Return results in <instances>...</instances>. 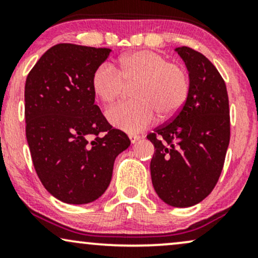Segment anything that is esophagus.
<instances>
[{"instance_id":"esophagus-1","label":"esophagus","mask_w":258,"mask_h":258,"mask_svg":"<svg viewBox=\"0 0 258 258\" xmlns=\"http://www.w3.org/2000/svg\"><path fill=\"white\" fill-rule=\"evenodd\" d=\"M128 137H130V139H131V143H136V142H137L138 139L141 138V137H139V136H137V135H130Z\"/></svg>"}]
</instances>
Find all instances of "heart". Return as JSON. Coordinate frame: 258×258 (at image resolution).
Instances as JSON below:
<instances>
[{
  "label": "heart",
  "instance_id": "b5f03b06",
  "mask_svg": "<svg viewBox=\"0 0 258 258\" xmlns=\"http://www.w3.org/2000/svg\"><path fill=\"white\" fill-rule=\"evenodd\" d=\"M92 90L104 104H112L135 85L136 100L120 103L106 111L112 126L137 133L161 119L178 114L190 93V78L182 65L171 63L160 53L135 51L121 55L117 68L108 63L96 68L91 79Z\"/></svg>",
  "mask_w": 258,
  "mask_h": 258
}]
</instances>
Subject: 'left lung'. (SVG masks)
<instances>
[{
  "label": "left lung",
  "mask_w": 258,
  "mask_h": 258,
  "mask_svg": "<svg viewBox=\"0 0 258 258\" xmlns=\"http://www.w3.org/2000/svg\"><path fill=\"white\" fill-rule=\"evenodd\" d=\"M176 51L190 78V93L172 119L147 138L155 147L150 173L156 194L174 207H189L214 190L230 138L226 82L216 67L189 47Z\"/></svg>",
  "instance_id": "left-lung-1"
}]
</instances>
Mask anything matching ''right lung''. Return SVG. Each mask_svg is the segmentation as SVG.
Here are the masks:
<instances>
[{
    "mask_svg": "<svg viewBox=\"0 0 258 258\" xmlns=\"http://www.w3.org/2000/svg\"><path fill=\"white\" fill-rule=\"evenodd\" d=\"M111 49L58 43L25 82V133L38 178L67 204H88L110 184L116 156L131 141L94 104L91 79Z\"/></svg>",
    "mask_w": 258,
    "mask_h": 258,
    "instance_id": "right-lung-1",
    "label": "right lung"
}]
</instances>
